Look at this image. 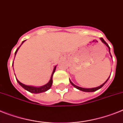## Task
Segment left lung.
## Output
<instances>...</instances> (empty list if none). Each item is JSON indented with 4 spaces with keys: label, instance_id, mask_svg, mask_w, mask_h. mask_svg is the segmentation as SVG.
Returning <instances> with one entry per match:
<instances>
[{
    "label": "left lung",
    "instance_id": "left-lung-1",
    "mask_svg": "<svg viewBox=\"0 0 123 123\" xmlns=\"http://www.w3.org/2000/svg\"><path fill=\"white\" fill-rule=\"evenodd\" d=\"M100 40L102 41V42L103 43H104V44L105 45H106L107 47H108V49H109V53H110V54H111V52H110V47H109V45L107 44V43L105 42V40H104L103 38H100ZM111 56L112 57L111 54ZM110 76H111V75H110ZM109 78H110V76H109V77L108 78V79H107V80L105 81L104 83L103 84L101 85H100V86H98V87H96V88H85L80 87V86H76V85L74 84L72 82V81H71V80H69V81H70L71 84L74 87H75L76 88H77V89L83 91V92H95V91L98 90L100 89V88H101L102 87V86H103L105 84V83H106L107 81H108V80H109Z\"/></svg>",
    "mask_w": 123,
    "mask_h": 123
}]
</instances>
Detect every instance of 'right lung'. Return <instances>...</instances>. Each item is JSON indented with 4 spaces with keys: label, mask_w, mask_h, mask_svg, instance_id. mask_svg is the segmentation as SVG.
Returning a JSON list of instances; mask_svg holds the SVG:
<instances>
[{
    "label": "right lung",
    "mask_w": 123,
    "mask_h": 123,
    "mask_svg": "<svg viewBox=\"0 0 123 123\" xmlns=\"http://www.w3.org/2000/svg\"><path fill=\"white\" fill-rule=\"evenodd\" d=\"M25 41V40H24L23 42H22L21 45ZM21 45L19 46V47H21ZM19 48L16 50V51L15 52V55H16V53L17 52H18V50ZM12 66H13V62H12ZM55 69H56V66H55L54 67V70H53L52 74L51 77H50L49 81L47 84H45V85L42 86H38H38H33L26 85L23 84V83H22L20 82L19 81L17 78H16V80L19 84L24 89L26 90L27 91H28V92H30L33 93H40L45 92H46V91H47L48 90H49L50 88V87L52 86V82H53V81H52L53 74H54V73L55 71Z\"/></svg>",
    "instance_id": "right-lung-1"
}]
</instances>
